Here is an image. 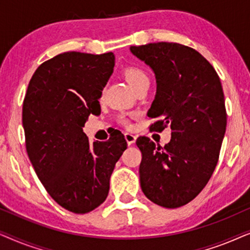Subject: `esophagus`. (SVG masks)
Masks as SVG:
<instances>
[{
	"label": "esophagus",
	"instance_id": "34e87169",
	"mask_svg": "<svg viewBox=\"0 0 250 250\" xmlns=\"http://www.w3.org/2000/svg\"><path fill=\"white\" fill-rule=\"evenodd\" d=\"M125 140L127 142L128 146H132L133 143H135L136 141V136L131 134V133H125Z\"/></svg>",
	"mask_w": 250,
	"mask_h": 250
}]
</instances>
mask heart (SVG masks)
Here are the masks:
<instances>
[{
	"label": "heart",
	"instance_id": "obj_1",
	"mask_svg": "<svg viewBox=\"0 0 250 250\" xmlns=\"http://www.w3.org/2000/svg\"><path fill=\"white\" fill-rule=\"evenodd\" d=\"M124 77L126 82H127L129 86L132 87V90H134L135 87H138L140 84H142L143 82L149 81L146 74L142 69H140L138 67H128L126 68L124 71ZM122 124L125 126H129V123L126 118L123 117L121 119Z\"/></svg>",
	"mask_w": 250,
	"mask_h": 250
}]
</instances>
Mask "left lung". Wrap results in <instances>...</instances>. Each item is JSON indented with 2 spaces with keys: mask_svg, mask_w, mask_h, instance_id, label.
Listing matches in <instances>:
<instances>
[{
  "mask_svg": "<svg viewBox=\"0 0 250 250\" xmlns=\"http://www.w3.org/2000/svg\"><path fill=\"white\" fill-rule=\"evenodd\" d=\"M129 51L155 74L157 90L148 116L158 122L151 127L172 129L164 148L146 136L136 140L141 189L159 206L181 207L204 189L220 156L227 128L220 77L199 52L182 44L149 43Z\"/></svg>",
  "mask_w": 250,
  "mask_h": 250,
  "instance_id": "1",
  "label": "left lung"
}]
</instances>
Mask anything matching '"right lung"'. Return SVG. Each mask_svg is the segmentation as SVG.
Returning a JSON list of instances; mask_svg holds the SVG:
<instances>
[{
	"label": "right lung",
	"instance_id": "right-lung-1",
	"mask_svg": "<svg viewBox=\"0 0 250 250\" xmlns=\"http://www.w3.org/2000/svg\"><path fill=\"white\" fill-rule=\"evenodd\" d=\"M112 52H64L37 68L22 105L29 160L54 201L75 214L105 200L116 163L127 148L121 133L90 143L83 127L101 111L99 99L114 73Z\"/></svg>",
	"mask_w": 250,
	"mask_h": 250
}]
</instances>
